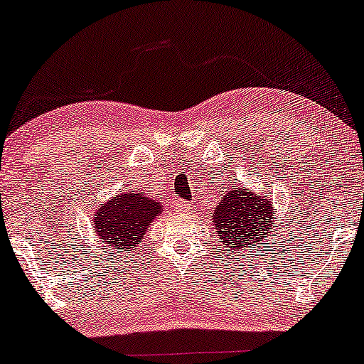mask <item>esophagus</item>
<instances>
[{"instance_id":"esophagus-1","label":"esophagus","mask_w":364,"mask_h":364,"mask_svg":"<svg viewBox=\"0 0 364 364\" xmlns=\"http://www.w3.org/2000/svg\"><path fill=\"white\" fill-rule=\"evenodd\" d=\"M189 203H186V201H183V199H180V201H176L175 203V211H178V213H188L189 211Z\"/></svg>"}]
</instances>
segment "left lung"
I'll list each match as a JSON object with an SVG mask.
<instances>
[{
  "instance_id": "left-lung-1",
  "label": "left lung",
  "mask_w": 364,
  "mask_h": 364,
  "mask_svg": "<svg viewBox=\"0 0 364 364\" xmlns=\"http://www.w3.org/2000/svg\"><path fill=\"white\" fill-rule=\"evenodd\" d=\"M213 224L223 247L232 252L245 247L249 252L264 242L274 228V209L267 194L259 196L239 188L223 194L211 214Z\"/></svg>"
}]
</instances>
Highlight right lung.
Listing matches in <instances>:
<instances>
[{"label": "right lung", "mask_w": 364, "mask_h": 364, "mask_svg": "<svg viewBox=\"0 0 364 364\" xmlns=\"http://www.w3.org/2000/svg\"><path fill=\"white\" fill-rule=\"evenodd\" d=\"M160 213V203L145 193L127 191L117 194L97 211L94 226L102 242L110 244L117 252H125L141 244L148 226Z\"/></svg>", "instance_id": "right-lung-1"}]
</instances>
